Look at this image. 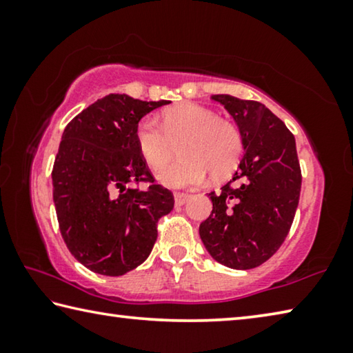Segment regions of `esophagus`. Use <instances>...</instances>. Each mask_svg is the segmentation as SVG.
Here are the masks:
<instances>
[{"label": "esophagus", "mask_w": 353, "mask_h": 353, "mask_svg": "<svg viewBox=\"0 0 353 353\" xmlns=\"http://www.w3.org/2000/svg\"><path fill=\"white\" fill-rule=\"evenodd\" d=\"M190 196L187 193H176L174 194V204L176 205H183Z\"/></svg>", "instance_id": "1"}]
</instances>
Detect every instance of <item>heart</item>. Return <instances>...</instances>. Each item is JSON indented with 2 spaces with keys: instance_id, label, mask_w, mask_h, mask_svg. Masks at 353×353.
<instances>
[{
  "instance_id": "heart-1",
  "label": "heart",
  "mask_w": 353,
  "mask_h": 353,
  "mask_svg": "<svg viewBox=\"0 0 353 353\" xmlns=\"http://www.w3.org/2000/svg\"><path fill=\"white\" fill-rule=\"evenodd\" d=\"M135 140L143 160L152 170L168 163L179 145L181 160L157 174L159 181L171 188L196 187L207 174L216 181L229 176L243 154L240 128L194 103L165 110L162 126L154 118H143L137 126Z\"/></svg>"
}]
</instances>
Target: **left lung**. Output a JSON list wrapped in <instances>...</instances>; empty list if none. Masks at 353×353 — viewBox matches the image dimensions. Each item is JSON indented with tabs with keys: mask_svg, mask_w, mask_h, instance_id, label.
<instances>
[{
	"mask_svg": "<svg viewBox=\"0 0 353 353\" xmlns=\"http://www.w3.org/2000/svg\"><path fill=\"white\" fill-rule=\"evenodd\" d=\"M212 99L240 128L244 155L232 181L208 194L213 210L199 235L221 265L252 270L277 252L294 219L302 183L296 140L261 103L230 94Z\"/></svg>",
	"mask_w": 353,
	"mask_h": 353,
	"instance_id": "1",
	"label": "left lung"
}]
</instances>
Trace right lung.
<instances>
[{
    "label": "right lung",
    "instance_id": "right-lung-1",
    "mask_svg": "<svg viewBox=\"0 0 353 353\" xmlns=\"http://www.w3.org/2000/svg\"><path fill=\"white\" fill-rule=\"evenodd\" d=\"M170 101L110 93L67 124L52 166L59 229L74 259L103 276H123L145 261L157 223L174 207L155 183L135 140L140 119ZM146 181L140 190L132 183Z\"/></svg>",
    "mask_w": 353,
    "mask_h": 353
}]
</instances>
